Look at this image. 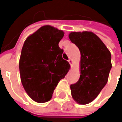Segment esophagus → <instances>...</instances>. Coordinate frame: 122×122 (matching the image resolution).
Returning a JSON list of instances; mask_svg holds the SVG:
<instances>
[{"mask_svg":"<svg viewBox=\"0 0 122 122\" xmlns=\"http://www.w3.org/2000/svg\"><path fill=\"white\" fill-rule=\"evenodd\" d=\"M68 62H69V64H71V66L72 67V60H71V59H69V60H68Z\"/></svg>","mask_w":122,"mask_h":122,"instance_id":"34e87169","label":"esophagus"}]
</instances>
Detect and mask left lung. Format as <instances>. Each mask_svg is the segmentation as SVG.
Returning <instances> with one entry per match:
<instances>
[{"mask_svg": "<svg viewBox=\"0 0 122 122\" xmlns=\"http://www.w3.org/2000/svg\"><path fill=\"white\" fill-rule=\"evenodd\" d=\"M69 39L81 52V75L71 85L72 97L78 104L93 101L107 84L112 68L111 53L101 39L91 31L71 32Z\"/></svg>", "mask_w": 122, "mask_h": 122, "instance_id": "8db88e82", "label": "left lung"}]
</instances>
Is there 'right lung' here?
Here are the masks:
<instances>
[{"instance_id":"right-lung-1","label":"right lung","mask_w":122,"mask_h":122,"mask_svg":"<svg viewBox=\"0 0 122 122\" xmlns=\"http://www.w3.org/2000/svg\"><path fill=\"white\" fill-rule=\"evenodd\" d=\"M64 33L50 25L40 27L26 39L19 59L22 85L31 99L45 103L70 69L58 46Z\"/></svg>"}]
</instances>
